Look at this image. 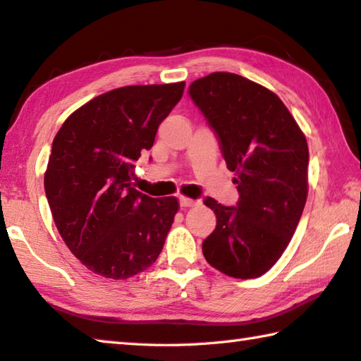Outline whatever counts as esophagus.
<instances>
[{"label":"esophagus","instance_id":"34e87169","mask_svg":"<svg viewBox=\"0 0 361 361\" xmlns=\"http://www.w3.org/2000/svg\"><path fill=\"white\" fill-rule=\"evenodd\" d=\"M180 205L185 207V208H191V207H195L199 205V200H192V199H188V197H180Z\"/></svg>","mask_w":361,"mask_h":361}]
</instances>
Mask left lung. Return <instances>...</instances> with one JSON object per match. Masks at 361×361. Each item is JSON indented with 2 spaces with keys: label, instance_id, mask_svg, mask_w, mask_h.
Instances as JSON below:
<instances>
[{
  "label": "left lung",
  "instance_id": "8db88e82",
  "mask_svg": "<svg viewBox=\"0 0 361 361\" xmlns=\"http://www.w3.org/2000/svg\"><path fill=\"white\" fill-rule=\"evenodd\" d=\"M189 96L219 139L240 200H203L216 228L203 240L207 262L227 276L259 278L276 264L297 228L307 197L306 137L284 102L262 85L213 72Z\"/></svg>",
  "mask_w": 361,
  "mask_h": 361
}]
</instances>
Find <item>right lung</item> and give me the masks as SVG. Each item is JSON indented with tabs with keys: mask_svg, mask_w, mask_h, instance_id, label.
Here are the masks:
<instances>
[{
	"mask_svg": "<svg viewBox=\"0 0 361 361\" xmlns=\"http://www.w3.org/2000/svg\"><path fill=\"white\" fill-rule=\"evenodd\" d=\"M183 91L185 82L107 91L55 135L44 175L51 216L71 252L104 278L134 276L162 251L178 200L134 189V162L153 147Z\"/></svg>",
	"mask_w": 361,
	"mask_h": 361,
	"instance_id": "right-lung-1",
	"label": "right lung"
}]
</instances>
